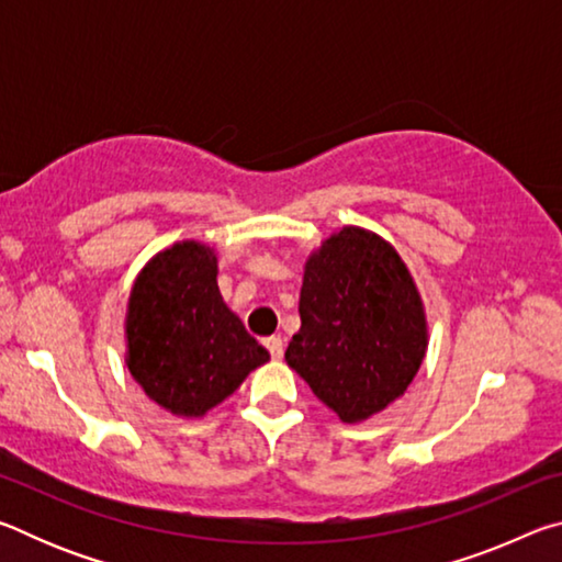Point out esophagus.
Returning a JSON list of instances; mask_svg holds the SVG:
<instances>
[{
	"label": "esophagus",
	"mask_w": 562,
	"mask_h": 562,
	"mask_svg": "<svg viewBox=\"0 0 562 562\" xmlns=\"http://www.w3.org/2000/svg\"><path fill=\"white\" fill-rule=\"evenodd\" d=\"M265 347H268V351L272 355V359H282V355H284V345H282V339H280V337H268V339H265Z\"/></svg>",
	"instance_id": "34e87169"
}]
</instances>
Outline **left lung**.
Segmentation results:
<instances>
[{
	"mask_svg": "<svg viewBox=\"0 0 562 562\" xmlns=\"http://www.w3.org/2000/svg\"><path fill=\"white\" fill-rule=\"evenodd\" d=\"M302 327L284 359L341 422L406 392L426 355V317L404 260L382 237L345 227L304 265Z\"/></svg>",
	"mask_w": 562,
	"mask_h": 562,
	"instance_id": "left-lung-1",
	"label": "left lung"
}]
</instances>
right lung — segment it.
Instances as JSON below:
<instances>
[{
  "mask_svg": "<svg viewBox=\"0 0 562 562\" xmlns=\"http://www.w3.org/2000/svg\"><path fill=\"white\" fill-rule=\"evenodd\" d=\"M126 341L133 379L178 416H203L270 359L223 302L215 252L193 240L158 252L138 274Z\"/></svg>",
  "mask_w": 562,
  "mask_h": 562,
  "instance_id": "1",
  "label": "right lung"
}]
</instances>
